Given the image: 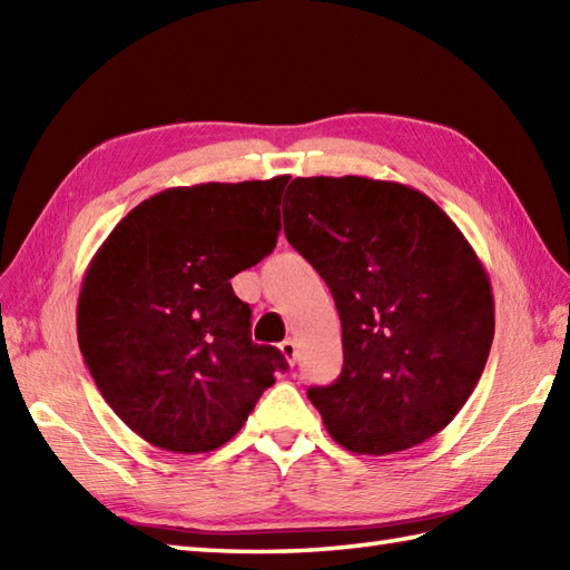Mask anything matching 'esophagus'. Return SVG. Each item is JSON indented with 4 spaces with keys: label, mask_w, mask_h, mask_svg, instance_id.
<instances>
[{
    "label": "esophagus",
    "mask_w": 570,
    "mask_h": 570,
    "mask_svg": "<svg viewBox=\"0 0 570 570\" xmlns=\"http://www.w3.org/2000/svg\"><path fill=\"white\" fill-rule=\"evenodd\" d=\"M278 350H282V355L294 365V362H296V341H294V337H286V341L278 345Z\"/></svg>",
    "instance_id": "esophagus-1"
}]
</instances>
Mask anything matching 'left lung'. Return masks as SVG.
Masks as SVG:
<instances>
[{
	"instance_id": "8db88e82",
	"label": "left lung",
	"mask_w": 570,
	"mask_h": 570,
	"mask_svg": "<svg viewBox=\"0 0 570 570\" xmlns=\"http://www.w3.org/2000/svg\"><path fill=\"white\" fill-rule=\"evenodd\" d=\"M284 233L335 298L343 372L311 386L331 439L390 455L433 439L475 390L494 337L485 266L421 193L365 176L294 178Z\"/></svg>"
}]
</instances>
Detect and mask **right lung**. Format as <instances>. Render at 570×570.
I'll list each match as a JSON object with an SVG mask.
<instances>
[{
	"instance_id": "obj_1",
	"label": "right lung",
	"mask_w": 570,
	"mask_h": 570,
	"mask_svg": "<svg viewBox=\"0 0 570 570\" xmlns=\"http://www.w3.org/2000/svg\"><path fill=\"white\" fill-rule=\"evenodd\" d=\"M288 176L166 188L95 252L78 296V345L105 402L144 441L210 453L245 426L286 360L252 343L229 278L282 229Z\"/></svg>"
}]
</instances>
